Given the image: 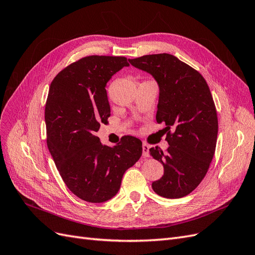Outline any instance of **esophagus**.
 <instances>
[{
	"label": "esophagus",
	"mask_w": 255,
	"mask_h": 255,
	"mask_svg": "<svg viewBox=\"0 0 255 255\" xmlns=\"http://www.w3.org/2000/svg\"><path fill=\"white\" fill-rule=\"evenodd\" d=\"M149 149H150L149 144H146V143L142 144V155H143V157H149Z\"/></svg>",
	"instance_id": "1"
}]
</instances>
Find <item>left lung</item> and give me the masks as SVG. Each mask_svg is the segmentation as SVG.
Instances as JSON below:
<instances>
[{
	"mask_svg": "<svg viewBox=\"0 0 255 255\" xmlns=\"http://www.w3.org/2000/svg\"><path fill=\"white\" fill-rule=\"evenodd\" d=\"M128 61L151 74L159 88L156 120L165 122L169 148L166 153L158 146L150 149L164 166V175L152 188L168 199L187 196L204 179L217 142V112L210 88L201 74L171 54Z\"/></svg>",
	"mask_w": 255,
	"mask_h": 255,
	"instance_id": "obj_1",
	"label": "left lung"
}]
</instances>
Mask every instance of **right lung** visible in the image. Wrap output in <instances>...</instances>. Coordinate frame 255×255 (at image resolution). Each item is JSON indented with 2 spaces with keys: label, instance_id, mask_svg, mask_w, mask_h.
I'll list each match as a JSON object with an SVG mask.
<instances>
[{
  "label": "right lung",
  "instance_id": "add662e5",
  "mask_svg": "<svg viewBox=\"0 0 255 255\" xmlns=\"http://www.w3.org/2000/svg\"><path fill=\"white\" fill-rule=\"evenodd\" d=\"M128 66L121 56L84 57L60 71L49 89L44 112L49 151L67 187L90 203L117 195L123 174L142 154L136 137L125 136L112 148L96 136L111 116L106 84Z\"/></svg>",
  "mask_w": 255,
  "mask_h": 255
}]
</instances>
